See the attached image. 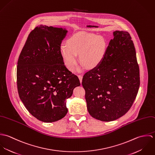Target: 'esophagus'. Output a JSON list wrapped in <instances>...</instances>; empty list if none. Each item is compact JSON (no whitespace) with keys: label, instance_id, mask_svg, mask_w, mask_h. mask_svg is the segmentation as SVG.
I'll use <instances>...</instances> for the list:
<instances>
[{"label":"esophagus","instance_id":"obj_1","mask_svg":"<svg viewBox=\"0 0 155 155\" xmlns=\"http://www.w3.org/2000/svg\"><path fill=\"white\" fill-rule=\"evenodd\" d=\"M78 78H79V81H80L81 83H82V77H83V76L81 75V74H79V75H78Z\"/></svg>","mask_w":155,"mask_h":155}]
</instances>
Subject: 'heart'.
Wrapping results in <instances>:
<instances>
[{"label":"heart","mask_w":155,"mask_h":155,"mask_svg":"<svg viewBox=\"0 0 155 155\" xmlns=\"http://www.w3.org/2000/svg\"><path fill=\"white\" fill-rule=\"evenodd\" d=\"M106 48V41L103 37L92 33H79L70 37L66 45L61 46L60 54L65 66L70 70L77 64L78 55L81 63L89 69H92L103 60Z\"/></svg>","instance_id":"heart-1"}]
</instances>
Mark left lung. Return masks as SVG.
<instances>
[{
	"instance_id": "left-lung-1",
	"label": "left lung",
	"mask_w": 155,
	"mask_h": 155,
	"mask_svg": "<svg viewBox=\"0 0 155 155\" xmlns=\"http://www.w3.org/2000/svg\"><path fill=\"white\" fill-rule=\"evenodd\" d=\"M101 63L87 72L82 84L90 115L114 120L130 109L140 87V70L130 33L115 31Z\"/></svg>"
}]
</instances>
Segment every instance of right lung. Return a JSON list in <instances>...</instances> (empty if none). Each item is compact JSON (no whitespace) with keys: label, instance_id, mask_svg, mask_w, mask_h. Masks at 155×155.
Instances as JSON below:
<instances>
[{"label":"right lung","instance_id":"1","mask_svg":"<svg viewBox=\"0 0 155 155\" xmlns=\"http://www.w3.org/2000/svg\"><path fill=\"white\" fill-rule=\"evenodd\" d=\"M67 32L62 28L37 26L28 35L17 63L19 97L29 113L44 122H55L66 115L65 100L81 85L60 54Z\"/></svg>","mask_w":155,"mask_h":155}]
</instances>
